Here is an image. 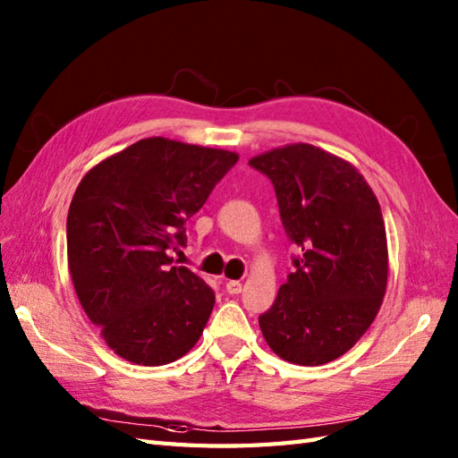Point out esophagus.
I'll list each match as a JSON object with an SVG mask.
<instances>
[{
	"instance_id": "obj_1",
	"label": "esophagus",
	"mask_w": 458,
	"mask_h": 458,
	"mask_svg": "<svg viewBox=\"0 0 458 458\" xmlns=\"http://www.w3.org/2000/svg\"><path fill=\"white\" fill-rule=\"evenodd\" d=\"M226 291L230 295H238V293H242V284L240 281L230 279V281H226Z\"/></svg>"
}]
</instances>
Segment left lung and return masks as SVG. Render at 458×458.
<instances>
[{
	"label": "left lung",
	"instance_id": "8db88e82",
	"mask_svg": "<svg viewBox=\"0 0 458 458\" xmlns=\"http://www.w3.org/2000/svg\"><path fill=\"white\" fill-rule=\"evenodd\" d=\"M250 167L274 184L299 248L259 328L287 362L327 364L358 343L382 305L387 242L377 199L352 165L309 143L258 155Z\"/></svg>",
	"mask_w": 458,
	"mask_h": 458
}]
</instances>
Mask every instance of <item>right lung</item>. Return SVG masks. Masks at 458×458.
Listing matches in <instances>:
<instances>
[{
    "label": "right lung",
    "instance_id": "obj_1",
    "mask_svg": "<svg viewBox=\"0 0 458 458\" xmlns=\"http://www.w3.org/2000/svg\"><path fill=\"white\" fill-rule=\"evenodd\" d=\"M238 161L224 149L148 138L84 174L66 218L68 267L84 313L115 354L174 362L197 344L214 291L169 250Z\"/></svg>",
    "mask_w": 458,
    "mask_h": 458
}]
</instances>
